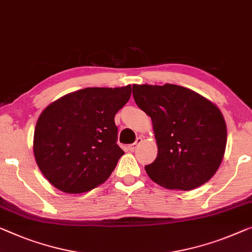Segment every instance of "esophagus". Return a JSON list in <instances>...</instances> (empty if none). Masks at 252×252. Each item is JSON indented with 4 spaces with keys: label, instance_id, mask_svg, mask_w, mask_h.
Here are the masks:
<instances>
[{
    "label": "esophagus",
    "instance_id": "esophagus-1",
    "mask_svg": "<svg viewBox=\"0 0 252 252\" xmlns=\"http://www.w3.org/2000/svg\"><path fill=\"white\" fill-rule=\"evenodd\" d=\"M142 142V138L141 137H138L137 138V140L133 142V144H131V145H129V150H131V152H133L134 149H136L139 145H140Z\"/></svg>",
    "mask_w": 252,
    "mask_h": 252
}]
</instances>
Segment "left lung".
Returning a JSON list of instances; mask_svg holds the SVG:
<instances>
[{
  "mask_svg": "<svg viewBox=\"0 0 252 252\" xmlns=\"http://www.w3.org/2000/svg\"><path fill=\"white\" fill-rule=\"evenodd\" d=\"M134 102L153 122L156 159L145 170L166 189L189 191L216 173L227 141L220 108L204 96L178 85H133Z\"/></svg>",
  "mask_w": 252,
  "mask_h": 252,
  "instance_id": "8db88e82",
  "label": "left lung"
}]
</instances>
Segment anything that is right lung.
Wrapping results in <instances>:
<instances>
[{
    "label": "right lung",
    "instance_id": "obj_1",
    "mask_svg": "<svg viewBox=\"0 0 252 252\" xmlns=\"http://www.w3.org/2000/svg\"><path fill=\"white\" fill-rule=\"evenodd\" d=\"M130 96V85L85 88L45 108L36 123L33 155L52 186L81 193L110 178L125 154L116 144L114 116Z\"/></svg>",
    "mask_w": 252,
    "mask_h": 252
}]
</instances>
